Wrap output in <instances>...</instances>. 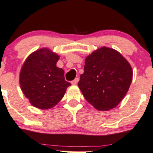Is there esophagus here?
I'll list each match as a JSON object with an SVG mask.
<instances>
[{
	"label": "esophagus",
	"mask_w": 153,
	"mask_h": 153,
	"mask_svg": "<svg viewBox=\"0 0 153 153\" xmlns=\"http://www.w3.org/2000/svg\"><path fill=\"white\" fill-rule=\"evenodd\" d=\"M79 80V77H76V78H75L74 79L73 81L71 82V84H72V85H76L77 83H78Z\"/></svg>",
	"instance_id": "esophagus-1"
}]
</instances>
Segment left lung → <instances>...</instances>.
Returning <instances> with one entry per match:
<instances>
[{
  "instance_id": "left-lung-1",
  "label": "left lung",
  "mask_w": 153,
  "mask_h": 153,
  "mask_svg": "<svg viewBox=\"0 0 153 153\" xmlns=\"http://www.w3.org/2000/svg\"><path fill=\"white\" fill-rule=\"evenodd\" d=\"M132 69L118 51L102 47L88 56L78 86L86 100L100 111L117 106L127 93Z\"/></svg>"
}]
</instances>
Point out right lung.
<instances>
[{"instance_id": "1", "label": "right lung", "mask_w": 153, "mask_h": 153, "mask_svg": "<svg viewBox=\"0 0 153 153\" xmlns=\"http://www.w3.org/2000/svg\"><path fill=\"white\" fill-rule=\"evenodd\" d=\"M59 59L58 54L42 48L30 54L22 65L19 76L21 88L34 107L53 108L71 85L65 79L63 69L56 67Z\"/></svg>"}]
</instances>
